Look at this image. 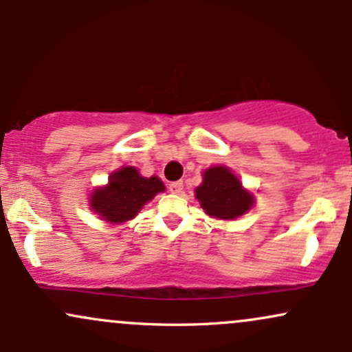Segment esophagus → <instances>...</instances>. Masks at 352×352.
<instances>
[{
    "mask_svg": "<svg viewBox=\"0 0 352 352\" xmlns=\"http://www.w3.org/2000/svg\"><path fill=\"white\" fill-rule=\"evenodd\" d=\"M168 190H170L172 193H175V195H179V193L184 192V184H182V182H172V184L168 185Z\"/></svg>",
    "mask_w": 352,
    "mask_h": 352,
    "instance_id": "34e87169",
    "label": "esophagus"
}]
</instances>
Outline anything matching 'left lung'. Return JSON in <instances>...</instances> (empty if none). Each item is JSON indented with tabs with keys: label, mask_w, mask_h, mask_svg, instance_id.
<instances>
[{
	"label": "left lung",
	"mask_w": 352,
	"mask_h": 352,
	"mask_svg": "<svg viewBox=\"0 0 352 352\" xmlns=\"http://www.w3.org/2000/svg\"><path fill=\"white\" fill-rule=\"evenodd\" d=\"M195 199L208 217L235 220L254 205V195L246 190L232 168L213 165L201 173V184L195 188Z\"/></svg>",
	"instance_id": "left-lung-1"
}]
</instances>
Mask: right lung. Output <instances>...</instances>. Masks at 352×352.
<instances>
[{
    "label": "right lung",
    "instance_id": "1",
    "mask_svg": "<svg viewBox=\"0 0 352 352\" xmlns=\"http://www.w3.org/2000/svg\"><path fill=\"white\" fill-rule=\"evenodd\" d=\"M165 192L164 182L157 175L144 177L139 168L124 165L109 175L102 187L89 195V208L107 223L119 225L132 220L157 193Z\"/></svg>",
    "mask_w": 352,
    "mask_h": 352
}]
</instances>
